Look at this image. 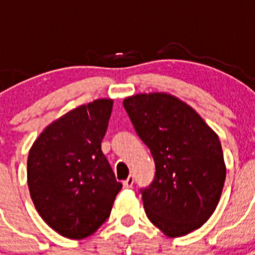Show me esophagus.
<instances>
[{"mask_svg": "<svg viewBox=\"0 0 255 255\" xmlns=\"http://www.w3.org/2000/svg\"><path fill=\"white\" fill-rule=\"evenodd\" d=\"M133 182H135V180H133V176H128L127 180H124L123 181L124 188H132V186H133Z\"/></svg>", "mask_w": 255, "mask_h": 255, "instance_id": "obj_1", "label": "esophagus"}]
</instances>
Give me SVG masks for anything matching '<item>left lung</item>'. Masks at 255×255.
Instances as JSON below:
<instances>
[{
  "instance_id": "1",
  "label": "left lung",
  "mask_w": 255,
  "mask_h": 255,
  "mask_svg": "<svg viewBox=\"0 0 255 255\" xmlns=\"http://www.w3.org/2000/svg\"><path fill=\"white\" fill-rule=\"evenodd\" d=\"M123 106L155 160L153 181L140 189L147 217L168 237L198 229L225 182L218 136L193 108L167 94H139Z\"/></svg>"
}]
</instances>
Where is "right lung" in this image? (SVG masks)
Wrapping results in <instances>:
<instances>
[{
  "instance_id": "1",
  "label": "right lung",
  "mask_w": 255,
  "mask_h": 255,
  "mask_svg": "<svg viewBox=\"0 0 255 255\" xmlns=\"http://www.w3.org/2000/svg\"><path fill=\"white\" fill-rule=\"evenodd\" d=\"M112 100L75 108L50 124L27 159V185L43 221L63 237L82 240L110 217L122 182L102 152Z\"/></svg>"
}]
</instances>
